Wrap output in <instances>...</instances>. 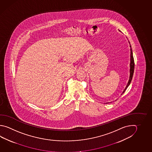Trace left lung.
Segmentation results:
<instances>
[{"mask_svg":"<svg viewBox=\"0 0 152 152\" xmlns=\"http://www.w3.org/2000/svg\"><path fill=\"white\" fill-rule=\"evenodd\" d=\"M131 47V63H130V76H129V82L128 83L126 86V87L125 89H124V91L123 92V94L124 93V92L125 91L127 87L129 86V85L130 84V83L131 82L132 80V77H133V73H134V58L133 56V53H132V49L131 48V46H130Z\"/></svg>","mask_w":152,"mask_h":152,"instance_id":"1","label":"left lung"}]
</instances>
